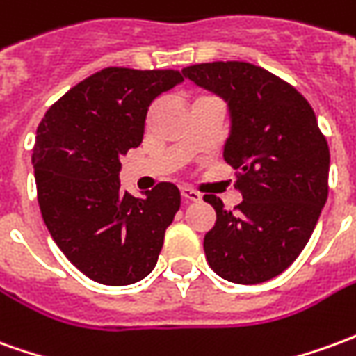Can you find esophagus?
I'll list each match as a JSON object with an SVG mask.
<instances>
[{"mask_svg":"<svg viewBox=\"0 0 356 356\" xmlns=\"http://www.w3.org/2000/svg\"><path fill=\"white\" fill-rule=\"evenodd\" d=\"M181 196L185 198L186 202H198V200L202 198V195H200V193H196V191L188 188V186H183V188H181Z\"/></svg>","mask_w":356,"mask_h":356,"instance_id":"1","label":"esophagus"}]
</instances>
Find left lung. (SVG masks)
<instances>
[{"label": "left lung", "mask_w": 356, "mask_h": 356, "mask_svg": "<svg viewBox=\"0 0 356 356\" xmlns=\"http://www.w3.org/2000/svg\"><path fill=\"white\" fill-rule=\"evenodd\" d=\"M231 109L223 158L235 168L243 202L233 210L204 195L216 223L204 252L223 280L254 285L287 270L307 247L327 198L330 148L314 109L295 86L247 61L183 69Z\"/></svg>", "instance_id": "left-lung-1"}]
</instances>
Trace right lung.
Masks as SVG:
<instances>
[{
	"label": "right lung",
	"mask_w": 356,
	"mask_h": 356,
	"mask_svg": "<svg viewBox=\"0 0 356 356\" xmlns=\"http://www.w3.org/2000/svg\"><path fill=\"white\" fill-rule=\"evenodd\" d=\"M183 81L177 69L106 67L46 111L32 165L44 223L69 262L94 282L131 285L152 272L181 206L173 183L135 198L121 191V156L143 143L148 108Z\"/></svg>",
	"instance_id": "obj_1"
}]
</instances>
